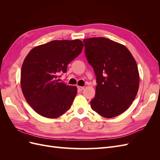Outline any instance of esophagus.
I'll return each instance as SVG.
<instances>
[{"label": "esophagus", "instance_id": "obj_1", "mask_svg": "<svg viewBox=\"0 0 160 160\" xmlns=\"http://www.w3.org/2000/svg\"><path fill=\"white\" fill-rule=\"evenodd\" d=\"M77 89H78L79 91H82L84 89V87H81V86H77Z\"/></svg>", "mask_w": 160, "mask_h": 160}]
</instances>
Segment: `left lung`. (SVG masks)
Returning a JSON list of instances; mask_svg holds the SVG:
<instances>
[{"label":"left lung","instance_id":"obj_1","mask_svg":"<svg viewBox=\"0 0 160 160\" xmlns=\"http://www.w3.org/2000/svg\"><path fill=\"white\" fill-rule=\"evenodd\" d=\"M85 53L96 76L91 107L106 118L116 117L132 103L139 89L138 65L124 45L104 37L83 40Z\"/></svg>","mask_w":160,"mask_h":160}]
</instances>
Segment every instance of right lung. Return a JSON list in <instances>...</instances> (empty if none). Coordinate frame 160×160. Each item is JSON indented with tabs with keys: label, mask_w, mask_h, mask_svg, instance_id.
Listing matches in <instances>:
<instances>
[{
	"label": "right lung",
	"mask_w": 160,
	"mask_h": 160,
	"mask_svg": "<svg viewBox=\"0 0 160 160\" xmlns=\"http://www.w3.org/2000/svg\"><path fill=\"white\" fill-rule=\"evenodd\" d=\"M83 47L79 39L52 41L28 52L22 65L21 85L27 103L37 113L57 118L71 108L77 89L59 82L58 77L67 72Z\"/></svg>",
	"instance_id": "add662e5"
}]
</instances>
